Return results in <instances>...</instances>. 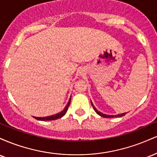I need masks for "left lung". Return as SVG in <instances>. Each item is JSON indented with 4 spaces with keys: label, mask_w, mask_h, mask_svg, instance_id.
I'll return each instance as SVG.
<instances>
[{
    "label": "left lung",
    "mask_w": 157,
    "mask_h": 157,
    "mask_svg": "<svg viewBox=\"0 0 157 157\" xmlns=\"http://www.w3.org/2000/svg\"><path fill=\"white\" fill-rule=\"evenodd\" d=\"M91 105H92L94 109L95 112H96L97 114L100 115V116L102 117H105V118H113V117H123L125 116L126 114V113H119V114H117V115H109V114H105V113L100 112V111H99L98 110H97L96 108L94 107V105H93L92 102H91Z\"/></svg>",
    "instance_id": "left-lung-1"
}]
</instances>
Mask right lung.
I'll return each instance as SVG.
<instances>
[{
    "label": "right lung",
    "instance_id": "right-lung-1",
    "mask_svg": "<svg viewBox=\"0 0 157 157\" xmlns=\"http://www.w3.org/2000/svg\"><path fill=\"white\" fill-rule=\"evenodd\" d=\"M71 97H70V99H69V100H68L67 105H66V107L64 108V109L62 111H60V112L56 113V114L52 115V116L45 117H35V118L36 119V120H41V121H48V120H57V119H60L61 117H63L64 115L66 114V111H67L68 106H69V105H70V102H71Z\"/></svg>",
    "mask_w": 157,
    "mask_h": 157
}]
</instances>
